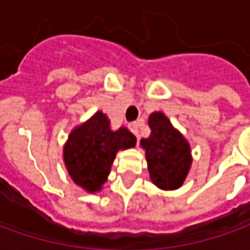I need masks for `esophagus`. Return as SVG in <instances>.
<instances>
[{"label":"esophagus","instance_id":"esophagus-1","mask_svg":"<svg viewBox=\"0 0 250 250\" xmlns=\"http://www.w3.org/2000/svg\"><path fill=\"white\" fill-rule=\"evenodd\" d=\"M129 129L132 130V133H133L136 137H139V124H137V122L130 124V125H129Z\"/></svg>","mask_w":250,"mask_h":250}]
</instances>
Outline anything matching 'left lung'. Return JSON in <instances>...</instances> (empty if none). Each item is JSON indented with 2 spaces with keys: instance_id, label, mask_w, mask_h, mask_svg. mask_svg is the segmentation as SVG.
<instances>
[{
  "instance_id": "obj_1",
  "label": "left lung",
  "mask_w": 250,
  "mask_h": 250,
  "mask_svg": "<svg viewBox=\"0 0 250 250\" xmlns=\"http://www.w3.org/2000/svg\"><path fill=\"white\" fill-rule=\"evenodd\" d=\"M148 125L151 135L140 140V147L146 151L149 178L162 190H175L192 166L190 144L162 111L149 114Z\"/></svg>"
}]
</instances>
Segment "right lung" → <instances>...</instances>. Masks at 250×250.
Masks as SVG:
<instances>
[{
	"label": "right lung",
	"mask_w": 250,
	"mask_h": 250,
	"mask_svg": "<svg viewBox=\"0 0 250 250\" xmlns=\"http://www.w3.org/2000/svg\"><path fill=\"white\" fill-rule=\"evenodd\" d=\"M136 146V137L125 126L113 130L103 111H96L77 125L63 144V163L77 187L87 193L102 190L118 151Z\"/></svg>",
	"instance_id": "obj_1"
}]
</instances>
